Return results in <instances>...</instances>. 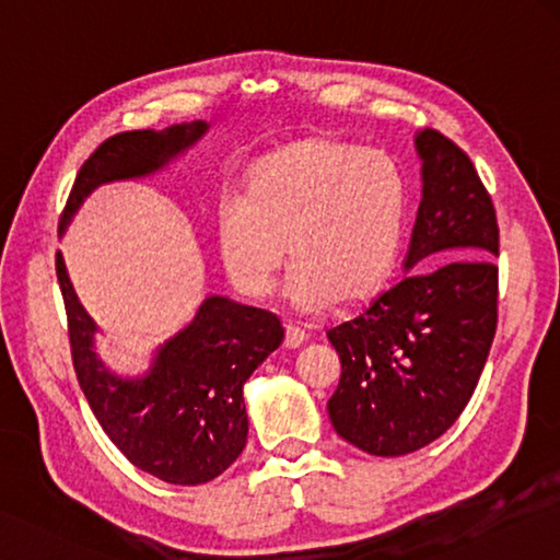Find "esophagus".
<instances>
[{
    "instance_id": "obj_1",
    "label": "esophagus",
    "mask_w": 560,
    "mask_h": 560,
    "mask_svg": "<svg viewBox=\"0 0 560 560\" xmlns=\"http://www.w3.org/2000/svg\"><path fill=\"white\" fill-rule=\"evenodd\" d=\"M307 341V335L295 325H285V347L288 349H300Z\"/></svg>"
}]
</instances>
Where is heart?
I'll use <instances>...</instances> for the list:
<instances>
[{
	"label": "heart",
	"instance_id": "1",
	"mask_svg": "<svg viewBox=\"0 0 560 560\" xmlns=\"http://www.w3.org/2000/svg\"><path fill=\"white\" fill-rule=\"evenodd\" d=\"M404 215L406 184L386 152L305 137L262 156L243 194L215 206L213 238L233 288L248 298L268 295L290 250V298L315 312L381 285Z\"/></svg>",
	"mask_w": 560,
	"mask_h": 560
}]
</instances>
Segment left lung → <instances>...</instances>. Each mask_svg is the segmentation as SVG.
<instances>
[{
  "label": "left lung",
  "mask_w": 560,
  "mask_h": 560,
  "mask_svg": "<svg viewBox=\"0 0 560 560\" xmlns=\"http://www.w3.org/2000/svg\"><path fill=\"white\" fill-rule=\"evenodd\" d=\"M423 176L404 280L327 331L341 378L327 410L337 433L378 457L416 453L472 398L497 331L499 225L459 147L420 130Z\"/></svg>",
  "instance_id": "1"
}]
</instances>
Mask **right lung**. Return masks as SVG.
Segmentation results:
<instances>
[{"label":"right lung","mask_w":560,"mask_h":560,"mask_svg":"<svg viewBox=\"0 0 560 560\" xmlns=\"http://www.w3.org/2000/svg\"><path fill=\"white\" fill-rule=\"evenodd\" d=\"M209 130L203 120L162 132L107 137L83 162L61 215V231L101 184L142 179L164 170ZM73 369L97 423L142 472L170 485H206L225 472L248 440L243 386L282 345L272 312L211 295L194 319L154 351L144 376L125 378L95 354L97 325L78 300L63 255H56Z\"/></svg>","instance_id":"right-lung-1"}]
</instances>
